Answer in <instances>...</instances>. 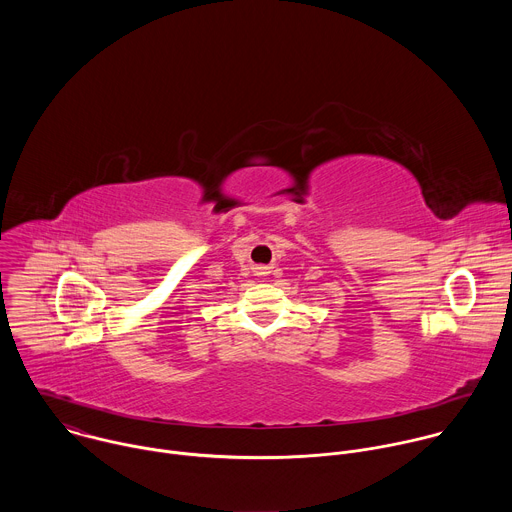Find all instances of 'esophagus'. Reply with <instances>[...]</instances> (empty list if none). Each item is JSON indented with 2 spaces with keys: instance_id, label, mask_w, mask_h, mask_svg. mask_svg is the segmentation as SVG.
<instances>
[{
  "instance_id": "34e87169",
  "label": "esophagus",
  "mask_w": 512,
  "mask_h": 512,
  "mask_svg": "<svg viewBox=\"0 0 512 512\" xmlns=\"http://www.w3.org/2000/svg\"><path fill=\"white\" fill-rule=\"evenodd\" d=\"M255 273L263 277V275H267V267H257V271H255Z\"/></svg>"
}]
</instances>
